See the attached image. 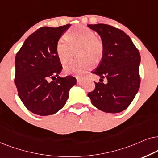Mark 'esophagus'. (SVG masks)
<instances>
[{
  "instance_id": "obj_1",
  "label": "esophagus",
  "mask_w": 158,
  "mask_h": 158,
  "mask_svg": "<svg viewBox=\"0 0 158 158\" xmlns=\"http://www.w3.org/2000/svg\"><path fill=\"white\" fill-rule=\"evenodd\" d=\"M84 79L82 77H77V83L80 84L83 81Z\"/></svg>"
}]
</instances>
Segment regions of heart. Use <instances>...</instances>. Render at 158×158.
<instances>
[{"label": "heart", "mask_w": 158, "mask_h": 158, "mask_svg": "<svg viewBox=\"0 0 158 158\" xmlns=\"http://www.w3.org/2000/svg\"><path fill=\"white\" fill-rule=\"evenodd\" d=\"M56 43V52L62 64H66L71 58L72 49L79 47L77 55L81 59L71 62L64 67L67 74L81 76L93 66V61L98 62L103 54L104 45L102 39L94 35L92 29L83 25L71 27Z\"/></svg>", "instance_id": "b5f03b06"}]
</instances>
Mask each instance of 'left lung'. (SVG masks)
Segmentation results:
<instances>
[{"label": "left lung", "mask_w": 158, "mask_h": 158, "mask_svg": "<svg viewBox=\"0 0 158 158\" xmlns=\"http://www.w3.org/2000/svg\"><path fill=\"white\" fill-rule=\"evenodd\" d=\"M98 32L104 45L100 64L92 73L100 77L95 88L88 93L94 106L106 113H117L127 109L140 86V54L129 35L105 24H88ZM106 77L108 82L102 83Z\"/></svg>", "instance_id": "obj_1"}]
</instances>
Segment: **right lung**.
Returning <instances> with one entry per match:
<instances>
[{"mask_svg":"<svg viewBox=\"0 0 158 158\" xmlns=\"http://www.w3.org/2000/svg\"><path fill=\"white\" fill-rule=\"evenodd\" d=\"M69 27V24L37 29L16 53L14 83L19 97L25 107L36 115L45 116L57 113L66 104L69 90L77 84L75 77L58 76L63 67L56 45Z\"/></svg>","mask_w":158,"mask_h":158,"instance_id":"right-lung-1","label":"right lung"}]
</instances>
